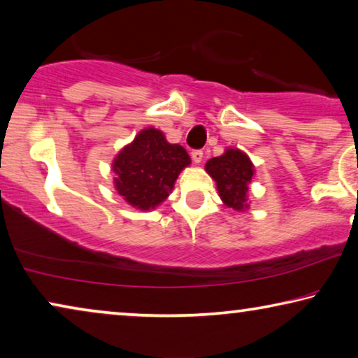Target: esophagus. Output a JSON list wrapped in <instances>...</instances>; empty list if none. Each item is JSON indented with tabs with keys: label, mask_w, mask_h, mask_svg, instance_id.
I'll list each match as a JSON object with an SVG mask.
<instances>
[{
	"label": "esophagus",
	"mask_w": 358,
	"mask_h": 358,
	"mask_svg": "<svg viewBox=\"0 0 358 358\" xmlns=\"http://www.w3.org/2000/svg\"><path fill=\"white\" fill-rule=\"evenodd\" d=\"M191 159H193L194 164H201V162H203V159H204L203 150H193V152H191Z\"/></svg>",
	"instance_id": "1"
}]
</instances>
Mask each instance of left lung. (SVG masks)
Masks as SVG:
<instances>
[{"label": "left lung", "mask_w": 358, "mask_h": 358, "mask_svg": "<svg viewBox=\"0 0 358 358\" xmlns=\"http://www.w3.org/2000/svg\"><path fill=\"white\" fill-rule=\"evenodd\" d=\"M206 172L217 185V193L227 208L243 213L250 209V183L255 177V165L243 150L227 148L219 157L206 162Z\"/></svg>", "instance_id": "8db88e82"}]
</instances>
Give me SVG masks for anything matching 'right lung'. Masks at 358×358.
I'll list each match as a JSON object with an SVG mask.
<instances>
[{
	"mask_svg": "<svg viewBox=\"0 0 358 358\" xmlns=\"http://www.w3.org/2000/svg\"><path fill=\"white\" fill-rule=\"evenodd\" d=\"M189 164L185 148L170 144L160 129L144 128L115 155V189L136 209H155L169 198L181 170Z\"/></svg>",
	"mask_w": 358,
	"mask_h": 358,
	"instance_id": "1",
	"label": "right lung"
}]
</instances>
